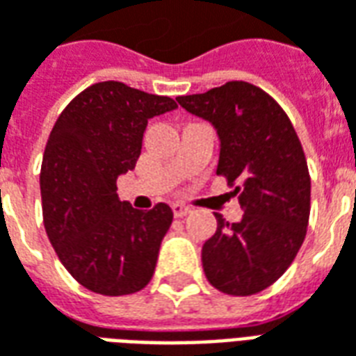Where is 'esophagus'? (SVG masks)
<instances>
[{
    "label": "esophagus",
    "mask_w": 356,
    "mask_h": 356,
    "mask_svg": "<svg viewBox=\"0 0 356 356\" xmlns=\"http://www.w3.org/2000/svg\"><path fill=\"white\" fill-rule=\"evenodd\" d=\"M171 209H173V216L175 217H185L193 211V209L188 208V206H185V204H173Z\"/></svg>",
    "instance_id": "esophagus-1"
}]
</instances>
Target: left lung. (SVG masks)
Segmentation results:
<instances>
[{"instance_id":"1","label":"left lung","mask_w":356,"mask_h":356,"mask_svg":"<svg viewBox=\"0 0 356 356\" xmlns=\"http://www.w3.org/2000/svg\"><path fill=\"white\" fill-rule=\"evenodd\" d=\"M194 116L216 127L217 175L238 181L244 216L227 223L202 246L209 284L229 296H252L286 273L305 240L311 211V177L290 118L263 89L227 81L206 93L177 97Z\"/></svg>"}]
</instances>
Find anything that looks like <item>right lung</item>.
I'll list each match as a JSON object with an SVG mask.
<instances>
[{
	"instance_id": "right-lung-1",
	"label": "right lung",
	"mask_w": 356,
	"mask_h": 356,
	"mask_svg": "<svg viewBox=\"0 0 356 356\" xmlns=\"http://www.w3.org/2000/svg\"><path fill=\"white\" fill-rule=\"evenodd\" d=\"M175 108L170 97L101 81L53 125L40 173L43 225L66 270L95 293H135L154 275L173 211L131 208L116 181L135 168L148 120Z\"/></svg>"
}]
</instances>
